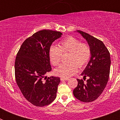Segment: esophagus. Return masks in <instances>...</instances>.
Segmentation results:
<instances>
[{"label":"esophagus","mask_w":120,"mask_h":120,"mask_svg":"<svg viewBox=\"0 0 120 120\" xmlns=\"http://www.w3.org/2000/svg\"><path fill=\"white\" fill-rule=\"evenodd\" d=\"M69 80L68 78H65V77H61V80Z\"/></svg>","instance_id":"esophagus-1"}]
</instances>
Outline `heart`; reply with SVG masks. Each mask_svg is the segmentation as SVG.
<instances>
[{"label": "heart", "mask_w": 120, "mask_h": 120, "mask_svg": "<svg viewBox=\"0 0 120 120\" xmlns=\"http://www.w3.org/2000/svg\"><path fill=\"white\" fill-rule=\"evenodd\" d=\"M67 52V62L62 63L55 70L56 75L65 78L76 73L78 67L82 68L85 66L91 56V50L88 44L80 43L79 40L73 37H67L59 41L58 47L54 45L50 47L49 55L52 64H59L62 54Z\"/></svg>", "instance_id": "obj_1"}]
</instances>
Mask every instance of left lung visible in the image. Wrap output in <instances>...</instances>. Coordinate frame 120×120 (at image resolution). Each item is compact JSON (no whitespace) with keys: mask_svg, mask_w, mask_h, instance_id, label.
<instances>
[{"mask_svg":"<svg viewBox=\"0 0 120 120\" xmlns=\"http://www.w3.org/2000/svg\"><path fill=\"white\" fill-rule=\"evenodd\" d=\"M87 41L91 50V56L81 75L83 80L77 79V86L73 90V94L82 102L88 103L97 99L103 91L108 83L110 73L111 58L107 47L101 40L87 33L78 30Z\"/></svg>","mask_w":120,"mask_h":120,"instance_id":"8db88e82","label":"left lung"}]
</instances>
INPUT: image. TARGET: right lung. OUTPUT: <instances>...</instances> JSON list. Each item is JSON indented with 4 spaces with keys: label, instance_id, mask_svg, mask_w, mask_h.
Masks as SVG:
<instances>
[{
    "label": "right lung",
    "instance_id": "1",
    "mask_svg": "<svg viewBox=\"0 0 120 120\" xmlns=\"http://www.w3.org/2000/svg\"><path fill=\"white\" fill-rule=\"evenodd\" d=\"M60 32L40 30L26 38L15 61L16 83L24 98L36 106H47L56 97L59 77L45 76L52 71L49 51Z\"/></svg>",
    "mask_w": 120,
    "mask_h": 120
}]
</instances>
